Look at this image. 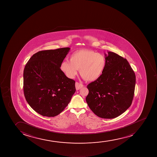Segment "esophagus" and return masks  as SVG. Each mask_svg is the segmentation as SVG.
Here are the masks:
<instances>
[{"instance_id":"esophagus-1","label":"esophagus","mask_w":157,"mask_h":157,"mask_svg":"<svg viewBox=\"0 0 157 157\" xmlns=\"http://www.w3.org/2000/svg\"><path fill=\"white\" fill-rule=\"evenodd\" d=\"M84 86L81 83H79L78 82H76L75 83V87L76 90H78L81 89Z\"/></svg>"}]
</instances>
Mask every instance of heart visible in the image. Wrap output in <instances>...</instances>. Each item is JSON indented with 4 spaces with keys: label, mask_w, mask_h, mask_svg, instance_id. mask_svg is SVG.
Masks as SVG:
<instances>
[{
    "label": "heart",
    "mask_w": 157,
    "mask_h": 157,
    "mask_svg": "<svg viewBox=\"0 0 157 157\" xmlns=\"http://www.w3.org/2000/svg\"><path fill=\"white\" fill-rule=\"evenodd\" d=\"M106 60L104 56L88 49L76 51L69 56V61L64 60L60 69L69 78H73L78 73L84 79L93 81L98 79L104 71Z\"/></svg>",
    "instance_id": "obj_1"
}]
</instances>
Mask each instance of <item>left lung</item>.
Listing matches in <instances>:
<instances>
[{
    "instance_id": "left-lung-1",
    "label": "left lung",
    "mask_w": 157,
    "mask_h": 157,
    "mask_svg": "<svg viewBox=\"0 0 157 157\" xmlns=\"http://www.w3.org/2000/svg\"><path fill=\"white\" fill-rule=\"evenodd\" d=\"M106 65L102 75L87 86L86 101L99 117L113 119L132 105L136 76L126 59L112 52L105 54Z\"/></svg>"
}]
</instances>
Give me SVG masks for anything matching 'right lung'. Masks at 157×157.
<instances>
[{
  "label": "right lung",
  "mask_w": 157,
  "mask_h": 157,
  "mask_svg": "<svg viewBox=\"0 0 157 157\" xmlns=\"http://www.w3.org/2000/svg\"><path fill=\"white\" fill-rule=\"evenodd\" d=\"M69 48L40 51L26 63L23 91L28 104L40 115L53 117L63 111L75 92L73 79L61 71Z\"/></svg>",
  "instance_id": "right-lung-1"
}]
</instances>
